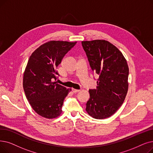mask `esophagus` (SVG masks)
Wrapping results in <instances>:
<instances>
[{"label": "esophagus", "mask_w": 153, "mask_h": 153, "mask_svg": "<svg viewBox=\"0 0 153 153\" xmlns=\"http://www.w3.org/2000/svg\"><path fill=\"white\" fill-rule=\"evenodd\" d=\"M79 89H72V91L74 92V93H76V92H79Z\"/></svg>", "instance_id": "obj_1"}]
</instances>
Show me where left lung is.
<instances>
[{
	"label": "left lung",
	"instance_id": "left-lung-1",
	"mask_svg": "<svg viewBox=\"0 0 153 153\" xmlns=\"http://www.w3.org/2000/svg\"><path fill=\"white\" fill-rule=\"evenodd\" d=\"M93 72L97 74L96 89H89L85 110L95 119L110 117L121 107L128 90L129 68L122 53L104 40L82 41Z\"/></svg>",
	"mask_w": 153,
	"mask_h": 153
}]
</instances>
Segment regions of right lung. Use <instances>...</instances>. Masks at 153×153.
Masks as SVG:
<instances>
[{
  "label": "right lung",
  "instance_id": "right-lung-1",
  "mask_svg": "<svg viewBox=\"0 0 153 153\" xmlns=\"http://www.w3.org/2000/svg\"><path fill=\"white\" fill-rule=\"evenodd\" d=\"M77 42L52 41L40 46L30 56L23 78V88L32 109L44 117L60 115L63 102L71 89L57 84V71L65 55Z\"/></svg>",
  "mask_w": 153,
  "mask_h": 153
}]
</instances>
